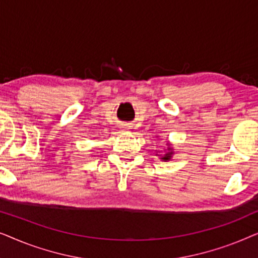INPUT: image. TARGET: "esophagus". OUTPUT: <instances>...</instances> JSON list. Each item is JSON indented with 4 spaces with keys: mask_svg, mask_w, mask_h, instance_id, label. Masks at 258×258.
I'll return each instance as SVG.
<instances>
[{
    "mask_svg": "<svg viewBox=\"0 0 258 258\" xmlns=\"http://www.w3.org/2000/svg\"><path fill=\"white\" fill-rule=\"evenodd\" d=\"M121 129H122V132H126V130L130 129V125L129 124H123V125H121Z\"/></svg>",
    "mask_w": 258,
    "mask_h": 258,
    "instance_id": "esophagus-1",
    "label": "esophagus"
}]
</instances>
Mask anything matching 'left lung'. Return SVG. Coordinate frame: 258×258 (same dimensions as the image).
<instances>
[{
  "label": "left lung",
  "instance_id": "left-lung-1",
  "mask_svg": "<svg viewBox=\"0 0 258 258\" xmlns=\"http://www.w3.org/2000/svg\"><path fill=\"white\" fill-rule=\"evenodd\" d=\"M165 153L163 154V155H158V154H156V156H160L161 157V160L162 161H164V162H168V161H170L171 160V157H172V155L175 154V151H174V148H172L170 144L168 143V148L167 149L164 150Z\"/></svg>",
  "mask_w": 258,
  "mask_h": 258
}]
</instances>
